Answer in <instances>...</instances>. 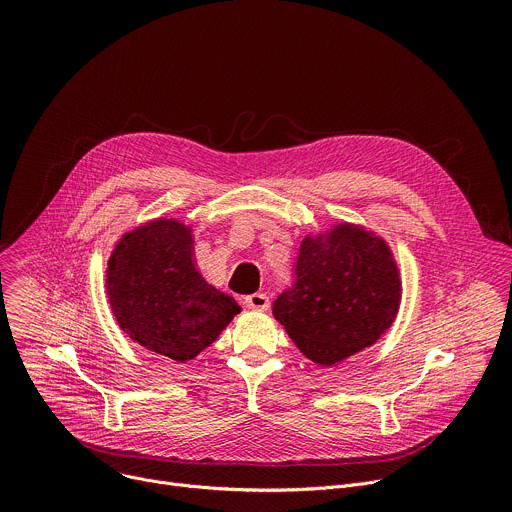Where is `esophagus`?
Returning a JSON list of instances; mask_svg holds the SVG:
<instances>
[{"instance_id": "1", "label": "esophagus", "mask_w": 512, "mask_h": 512, "mask_svg": "<svg viewBox=\"0 0 512 512\" xmlns=\"http://www.w3.org/2000/svg\"><path fill=\"white\" fill-rule=\"evenodd\" d=\"M245 306L251 310H257V312H265L269 308V296L257 291V294H251L245 298Z\"/></svg>"}]
</instances>
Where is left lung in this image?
<instances>
[{"label": "left lung", "mask_w": 512, "mask_h": 512, "mask_svg": "<svg viewBox=\"0 0 512 512\" xmlns=\"http://www.w3.org/2000/svg\"><path fill=\"white\" fill-rule=\"evenodd\" d=\"M401 277L385 239L338 223L300 245L296 283L273 316L304 356L322 367L373 346L395 322Z\"/></svg>", "instance_id": "obj_1"}]
</instances>
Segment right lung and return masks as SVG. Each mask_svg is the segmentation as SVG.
<instances>
[{
	"label": "right lung",
	"mask_w": 512,
	"mask_h": 512,
	"mask_svg": "<svg viewBox=\"0 0 512 512\" xmlns=\"http://www.w3.org/2000/svg\"><path fill=\"white\" fill-rule=\"evenodd\" d=\"M107 298L121 330L143 348L186 362L241 312L194 263L192 229L156 218L125 233L107 261Z\"/></svg>",
	"instance_id": "1"
}]
</instances>
